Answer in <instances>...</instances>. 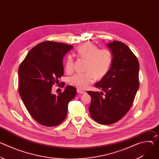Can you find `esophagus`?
<instances>
[{"label": "esophagus", "instance_id": "esophagus-1", "mask_svg": "<svg viewBox=\"0 0 159 159\" xmlns=\"http://www.w3.org/2000/svg\"><path fill=\"white\" fill-rule=\"evenodd\" d=\"M77 93H79V94H84V93H85V92L84 91V90H81V89H77Z\"/></svg>", "mask_w": 159, "mask_h": 159}]
</instances>
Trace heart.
Here are the masks:
<instances>
[{
    "mask_svg": "<svg viewBox=\"0 0 159 159\" xmlns=\"http://www.w3.org/2000/svg\"><path fill=\"white\" fill-rule=\"evenodd\" d=\"M77 56L86 61L84 74H75L69 80L72 85L78 89H84L91 84L94 79H102L109 72L112 63V52L106 48L99 49L97 45L92 43H85L76 51ZM74 69V61L71 57H67L65 69L72 73Z\"/></svg>",
    "mask_w": 159,
    "mask_h": 159,
    "instance_id": "1",
    "label": "heart"
}]
</instances>
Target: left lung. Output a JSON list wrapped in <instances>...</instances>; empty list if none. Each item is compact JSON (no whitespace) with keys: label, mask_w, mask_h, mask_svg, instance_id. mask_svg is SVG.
I'll return each mask as SVG.
<instances>
[{"label":"left lung","mask_w":159,"mask_h":159,"mask_svg":"<svg viewBox=\"0 0 159 159\" xmlns=\"http://www.w3.org/2000/svg\"><path fill=\"white\" fill-rule=\"evenodd\" d=\"M107 47L113 56L108 74L95 86L105 93L87 91L91 97L90 116L101 125L122 119L131 108L139 88V62L125 43L113 41Z\"/></svg>","instance_id":"left-lung-1"}]
</instances>
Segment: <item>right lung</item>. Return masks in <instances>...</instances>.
Wrapping results in <instances>:
<instances>
[{"label":"right lung","mask_w":159,"mask_h":159,"mask_svg":"<svg viewBox=\"0 0 159 159\" xmlns=\"http://www.w3.org/2000/svg\"><path fill=\"white\" fill-rule=\"evenodd\" d=\"M72 48L44 41L34 47L19 65V95L30 115L41 125L52 127L63 122L68 105L76 95V89L70 85L58 95L52 93V86L63 75V57Z\"/></svg>","instance_id":"add662e5"}]
</instances>
